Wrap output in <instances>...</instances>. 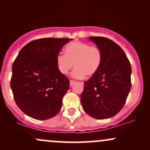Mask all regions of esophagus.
<instances>
[{"instance_id":"34e87169","label":"esophagus","mask_w":150,"mask_h":150,"mask_svg":"<svg viewBox=\"0 0 150 150\" xmlns=\"http://www.w3.org/2000/svg\"><path fill=\"white\" fill-rule=\"evenodd\" d=\"M75 82H76V81H75V80H70V87H72V86H73L74 84L75 83Z\"/></svg>"}]
</instances>
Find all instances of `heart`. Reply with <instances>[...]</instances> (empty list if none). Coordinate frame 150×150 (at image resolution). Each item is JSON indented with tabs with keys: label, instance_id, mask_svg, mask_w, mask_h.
I'll list each match as a JSON object with an SVG mask.
<instances>
[{
	"label": "heart",
	"instance_id": "obj_1",
	"mask_svg": "<svg viewBox=\"0 0 150 150\" xmlns=\"http://www.w3.org/2000/svg\"><path fill=\"white\" fill-rule=\"evenodd\" d=\"M65 54L58 53L56 65L62 74H68L74 67L73 76L76 78L91 77L97 73L102 62V53L96 46L75 41L65 47Z\"/></svg>",
	"mask_w": 150,
	"mask_h": 150
}]
</instances>
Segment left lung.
Instances as JSON below:
<instances>
[{"mask_svg": "<svg viewBox=\"0 0 150 150\" xmlns=\"http://www.w3.org/2000/svg\"><path fill=\"white\" fill-rule=\"evenodd\" d=\"M102 53L99 70L84 82L81 104L87 114L106 119L117 114L125 104L131 88V65L123 49L111 39L90 37Z\"/></svg>", "mask_w": 150, "mask_h": 150, "instance_id": "1", "label": "left lung"}]
</instances>
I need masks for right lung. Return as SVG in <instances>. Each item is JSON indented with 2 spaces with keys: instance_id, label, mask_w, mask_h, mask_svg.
Instances as JSON below:
<instances>
[{
  "instance_id": "add662e5",
  "label": "right lung",
  "mask_w": 150,
  "mask_h": 150,
  "mask_svg": "<svg viewBox=\"0 0 150 150\" xmlns=\"http://www.w3.org/2000/svg\"><path fill=\"white\" fill-rule=\"evenodd\" d=\"M72 39H36L19 52L12 68L10 87L15 103L27 116L46 120L61 110L70 80L58 70L56 56Z\"/></svg>"
}]
</instances>
